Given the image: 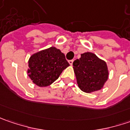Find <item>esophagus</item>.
<instances>
[{
	"instance_id": "esophagus-1",
	"label": "esophagus",
	"mask_w": 130,
	"mask_h": 130,
	"mask_svg": "<svg viewBox=\"0 0 130 130\" xmlns=\"http://www.w3.org/2000/svg\"><path fill=\"white\" fill-rule=\"evenodd\" d=\"M73 61H74V60H70V61H69V63L72 66L73 63Z\"/></svg>"
}]
</instances>
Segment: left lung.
Wrapping results in <instances>:
<instances>
[{
	"label": "left lung",
	"mask_w": 130,
	"mask_h": 130,
	"mask_svg": "<svg viewBox=\"0 0 130 130\" xmlns=\"http://www.w3.org/2000/svg\"><path fill=\"white\" fill-rule=\"evenodd\" d=\"M73 69L79 89L91 93L100 90L108 79L106 61L90 52L81 54V58L73 62Z\"/></svg>",
	"instance_id": "obj_1"
}]
</instances>
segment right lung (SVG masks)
Listing matches in <instances>:
<instances>
[{"mask_svg":"<svg viewBox=\"0 0 130 130\" xmlns=\"http://www.w3.org/2000/svg\"><path fill=\"white\" fill-rule=\"evenodd\" d=\"M69 66L64 54L56 47H51L30 56L27 74L36 85L47 87L54 83Z\"/></svg>","mask_w":130,"mask_h":130,"instance_id":"right-lung-1","label":"right lung"}]
</instances>
